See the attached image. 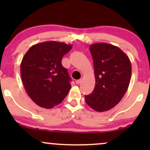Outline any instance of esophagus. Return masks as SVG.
<instances>
[{
    "label": "esophagus",
    "mask_w": 150,
    "mask_h": 150,
    "mask_svg": "<svg viewBox=\"0 0 150 150\" xmlns=\"http://www.w3.org/2000/svg\"><path fill=\"white\" fill-rule=\"evenodd\" d=\"M81 82H82V80H81V79H80V80H77L75 81V82H76V84H77V85L80 84Z\"/></svg>",
    "instance_id": "obj_1"
}]
</instances>
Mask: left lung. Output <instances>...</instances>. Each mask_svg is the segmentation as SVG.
<instances>
[{"instance_id":"left-lung-1","label":"left lung","mask_w":150,"mask_h":150,"mask_svg":"<svg viewBox=\"0 0 150 150\" xmlns=\"http://www.w3.org/2000/svg\"><path fill=\"white\" fill-rule=\"evenodd\" d=\"M92 56L95 87L85 101L98 112L106 111L120 102L128 90L131 78L128 56L116 46L97 43L89 46Z\"/></svg>"}]
</instances>
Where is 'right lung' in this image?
Returning a JSON list of instances; mask_svg holds the SVG:
<instances>
[{
    "instance_id": "add662e5",
    "label": "right lung",
    "mask_w": 150,
    "mask_h": 150,
    "mask_svg": "<svg viewBox=\"0 0 150 150\" xmlns=\"http://www.w3.org/2000/svg\"><path fill=\"white\" fill-rule=\"evenodd\" d=\"M73 46L49 41L37 44L27 51L20 64L24 87L38 106L52 108L69 92L71 80L62 65V58Z\"/></svg>"
}]
</instances>
